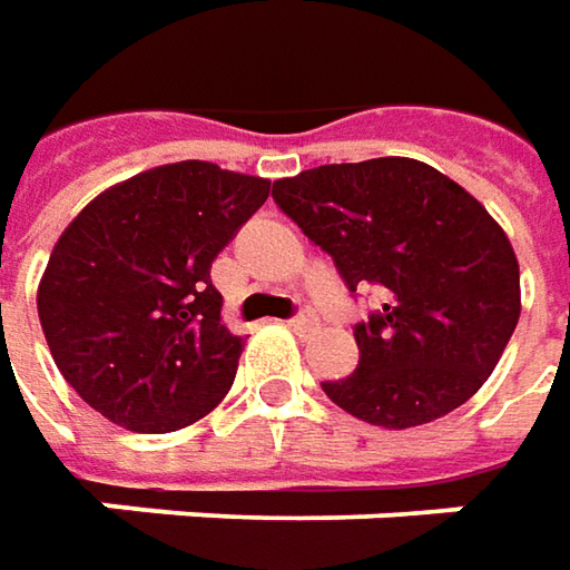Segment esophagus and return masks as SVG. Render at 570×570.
Masks as SVG:
<instances>
[{"mask_svg": "<svg viewBox=\"0 0 570 570\" xmlns=\"http://www.w3.org/2000/svg\"><path fill=\"white\" fill-rule=\"evenodd\" d=\"M289 327H293L296 334H312V331L318 327V318H315L312 312H299L296 318H289Z\"/></svg>", "mask_w": 570, "mask_h": 570, "instance_id": "34e87169", "label": "esophagus"}]
</instances>
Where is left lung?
I'll use <instances>...</instances> for the list:
<instances>
[{
	"label": "left lung",
	"instance_id": "8db88e82",
	"mask_svg": "<svg viewBox=\"0 0 570 570\" xmlns=\"http://www.w3.org/2000/svg\"><path fill=\"white\" fill-rule=\"evenodd\" d=\"M274 202L334 258L350 293L384 305L353 327L360 365L324 382L356 420L413 429L466 403L520 318L518 255L489 210L410 157L327 164L274 183Z\"/></svg>",
	"mask_w": 570,
	"mask_h": 570
}]
</instances>
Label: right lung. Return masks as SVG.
<instances>
[{"mask_svg":"<svg viewBox=\"0 0 570 570\" xmlns=\"http://www.w3.org/2000/svg\"><path fill=\"white\" fill-rule=\"evenodd\" d=\"M271 183L183 160L100 191L59 236L37 312L62 379L109 422L176 432L236 379L243 337L220 322L210 265Z\"/></svg>","mask_w":570,"mask_h":570,"instance_id":"right-lung-1","label":"right lung"}]
</instances>
